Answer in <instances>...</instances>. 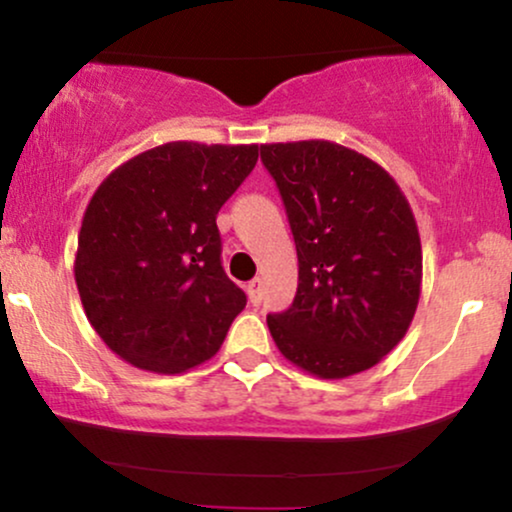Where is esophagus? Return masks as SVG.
<instances>
[{
    "label": "esophagus",
    "mask_w": 512,
    "mask_h": 512,
    "mask_svg": "<svg viewBox=\"0 0 512 512\" xmlns=\"http://www.w3.org/2000/svg\"><path fill=\"white\" fill-rule=\"evenodd\" d=\"M245 291H248V298H250L252 305H257L262 301V281L260 279H252Z\"/></svg>",
    "instance_id": "1"
}]
</instances>
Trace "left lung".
I'll list each match as a JSON object with an SVG mask.
<instances>
[{"label": "left lung", "instance_id": "8db88e82", "mask_svg": "<svg viewBox=\"0 0 512 512\" xmlns=\"http://www.w3.org/2000/svg\"><path fill=\"white\" fill-rule=\"evenodd\" d=\"M298 252L291 308L267 315L279 351L317 378L373 368L407 334L421 293V240L407 197L358 151L262 144Z\"/></svg>", "mask_w": 512, "mask_h": 512}]
</instances>
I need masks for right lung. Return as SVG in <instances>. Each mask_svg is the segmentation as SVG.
I'll list each match as a JSON object with an SVG mask.
<instances>
[{"mask_svg": "<svg viewBox=\"0 0 512 512\" xmlns=\"http://www.w3.org/2000/svg\"><path fill=\"white\" fill-rule=\"evenodd\" d=\"M255 163V144L170 142L129 158L91 197L76 289L127 363L173 375L221 349L248 298L223 272L216 214Z\"/></svg>", "mask_w": 512, "mask_h": 512, "instance_id": "right-lung-1", "label": "right lung"}]
</instances>
